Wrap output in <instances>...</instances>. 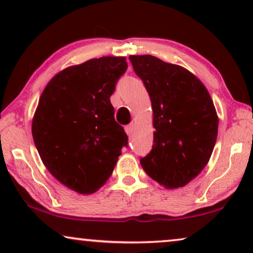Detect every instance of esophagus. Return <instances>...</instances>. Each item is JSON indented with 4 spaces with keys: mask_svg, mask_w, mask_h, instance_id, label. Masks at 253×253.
Instances as JSON below:
<instances>
[{
    "mask_svg": "<svg viewBox=\"0 0 253 253\" xmlns=\"http://www.w3.org/2000/svg\"><path fill=\"white\" fill-rule=\"evenodd\" d=\"M133 129H134L133 123H131V124H129V126H126V131L127 136H131V134L133 133Z\"/></svg>",
    "mask_w": 253,
    "mask_h": 253,
    "instance_id": "34e87169",
    "label": "esophagus"
}]
</instances>
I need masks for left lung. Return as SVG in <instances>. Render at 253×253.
I'll return each instance as SVG.
<instances>
[{"mask_svg": "<svg viewBox=\"0 0 253 253\" xmlns=\"http://www.w3.org/2000/svg\"><path fill=\"white\" fill-rule=\"evenodd\" d=\"M129 58L153 109V146L140 159L141 167L165 188H182L200 174L212 155L219 124L212 99L183 67L152 55Z\"/></svg>", "mask_w": 253, "mask_h": 253, "instance_id": "left-lung-1", "label": "left lung"}]
</instances>
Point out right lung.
Segmentation results:
<instances>
[{"label":"right lung","mask_w":253,"mask_h":253,"mask_svg":"<svg viewBox=\"0 0 253 253\" xmlns=\"http://www.w3.org/2000/svg\"><path fill=\"white\" fill-rule=\"evenodd\" d=\"M126 68V57L92 58L58 72L39 99L32 136L41 160L57 181L82 195L105 184L127 146L110 103Z\"/></svg>","instance_id":"1"}]
</instances>
